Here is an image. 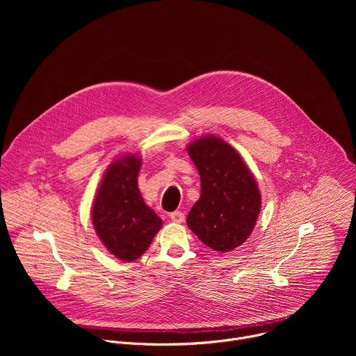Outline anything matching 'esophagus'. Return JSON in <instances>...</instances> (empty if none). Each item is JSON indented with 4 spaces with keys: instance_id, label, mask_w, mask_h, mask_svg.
Returning <instances> with one entry per match:
<instances>
[{
    "instance_id": "esophagus-1",
    "label": "esophagus",
    "mask_w": 356,
    "mask_h": 356,
    "mask_svg": "<svg viewBox=\"0 0 356 356\" xmlns=\"http://www.w3.org/2000/svg\"><path fill=\"white\" fill-rule=\"evenodd\" d=\"M170 220L173 221V222H183L184 221V214L181 213V211H175V213H172L170 214Z\"/></svg>"
}]
</instances>
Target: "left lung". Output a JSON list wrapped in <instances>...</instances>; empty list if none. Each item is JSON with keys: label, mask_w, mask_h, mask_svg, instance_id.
I'll return each mask as SVG.
<instances>
[{"label": "left lung", "mask_w": 356, "mask_h": 356, "mask_svg": "<svg viewBox=\"0 0 356 356\" xmlns=\"http://www.w3.org/2000/svg\"><path fill=\"white\" fill-rule=\"evenodd\" d=\"M200 179V200L187 216L190 229L214 250L242 245L257 224L261 191L238 152L221 138L202 136L187 146Z\"/></svg>", "instance_id": "left-lung-1"}]
</instances>
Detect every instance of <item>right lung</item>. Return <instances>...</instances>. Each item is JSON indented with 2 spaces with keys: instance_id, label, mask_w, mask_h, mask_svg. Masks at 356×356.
Instances as JSON below:
<instances>
[{
  "instance_id": "add662e5",
  "label": "right lung",
  "mask_w": 356,
  "mask_h": 356,
  "mask_svg": "<svg viewBox=\"0 0 356 356\" xmlns=\"http://www.w3.org/2000/svg\"><path fill=\"white\" fill-rule=\"evenodd\" d=\"M142 159L127 155L113 162L99 183L91 221L98 238L122 262L142 257L162 228V220L145 204L138 188Z\"/></svg>"
}]
</instances>
